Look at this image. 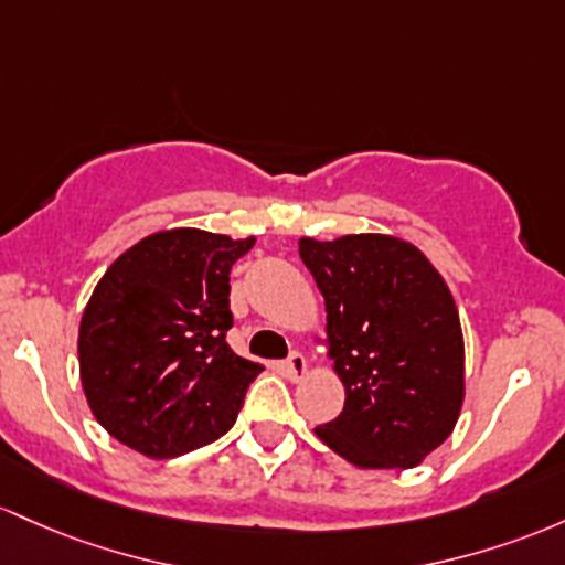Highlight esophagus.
I'll list each match as a JSON object with an SVG mask.
<instances>
[{"mask_svg": "<svg viewBox=\"0 0 565 565\" xmlns=\"http://www.w3.org/2000/svg\"><path fill=\"white\" fill-rule=\"evenodd\" d=\"M285 373H288V379L299 382L303 373H307V358H303V352L294 350L285 358Z\"/></svg>", "mask_w": 565, "mask_h": 565, "instance_id": "obj_1", "label": "esophagus"}]
</instances>
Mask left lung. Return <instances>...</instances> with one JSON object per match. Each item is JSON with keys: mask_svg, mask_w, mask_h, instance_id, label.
<instances>
[{"mask_svg": "<svg viewBox=\"0 0 565 565\" xmlns=\"http://www.w3.org/2000/svg\"><path fill=\"white\" fill-rule=\"evenodd\" d=\"M326 296L328 339L347 401L315 433L365 470H405L435 451L465 401V341L435 266L403 239H301Z\"/></svg>", "mask_w": 565, "mask_h": 565, "instance_id": "8db88e82", "label": "left lung"}]
</instances>
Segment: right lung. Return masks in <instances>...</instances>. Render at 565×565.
<instances>
[{
    "instance_id": "add662e5",
    "label": "right lung",
    "mask_w": 565,
    "mask_h": 565,
    "mask_svg": "<svg viewBox=\"0 0 565 565\" xmlns=\"http://www.w3.org/2000/svg\"><path fill=\"white\" fill-rule=\"evenodd\" d=\"M253 237L151 234L100 277L79 326V373L95 419L154 459L218 440L264 371L226 344L230 275Z\"/></svg>"
}]
</instances>
